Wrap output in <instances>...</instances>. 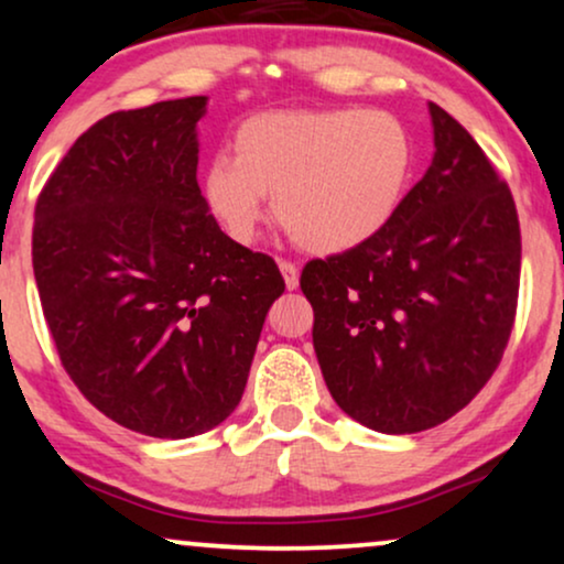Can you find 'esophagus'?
<instances>
[{
  "instance_id": "1",
  "label": "esophagus",
  "mask_w": 564,
  "mask_h": 564,
  "mask_svg": "<svg viewBox=\"0 0 564 564\" xmlns=\"http://www.w3.org/2000/svg\"><path fill=\"white\" fill-rule=\"evenodd\" d=\"M278 268H281L283 281H286V289L294 291L299 286V268L291 260H283V258L278 260Z\"/></svg>"
}]
</instances>
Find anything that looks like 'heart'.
I'll return each instance as SVG.
<instances>
[{"label": "heart", "mask_w": 564, "mask_h": 564, "mask_svg": "<svg viewBox=\"0 0 564 564\" xmlns=\"http://www.w3.org/2000/svg\"><path fill=\"white\" fill-rule=\"evenodd\" d=\"M203 174V197L239 245L258 237L265 197L278 224L310 252L335 254L375 239L401 210L413 138L382 109L268 111L234 132Z\"/></svg>", "instance_id": "obj_1"}]
</instances>
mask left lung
<instances>
[{"mask_svg": "<svg viewBox=\"0 0 564 564\" xmlns=\"http://www.w3.org/2000/svg\"><path fill=\"white\" fill-rule=\"evenodd\" d=\"M434 159L365 245L310 260L315 354L335 403L369 430L455 416L500 367L516 323L520 224L479 142L430 104Z\"/></svg>", "mask_w": 564, "mask_h": 564, "instance_id": "left-lung-1", "label": "left lung"}]
</instances>
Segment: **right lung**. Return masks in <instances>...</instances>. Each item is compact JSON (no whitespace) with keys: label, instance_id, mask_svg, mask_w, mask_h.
I'll list each match as a JSON object with an SVG mask.
<instances>
[{"label":"right lung","instance_id":"add662e5","mask_svg":"<svg viewBox=\"0 0 564 564\" xmlns=\"http://www.w3.org/2000/svg\"><path fill=\"white\" fill-rule=\"evenodd\" d=\"M205 96L113 111L35 203L33 275L62 367L127 430L195 437L237 409L281 270L197 184Z\"/></svg>","mask_w":564,"mask_h":564}]
</instances>
